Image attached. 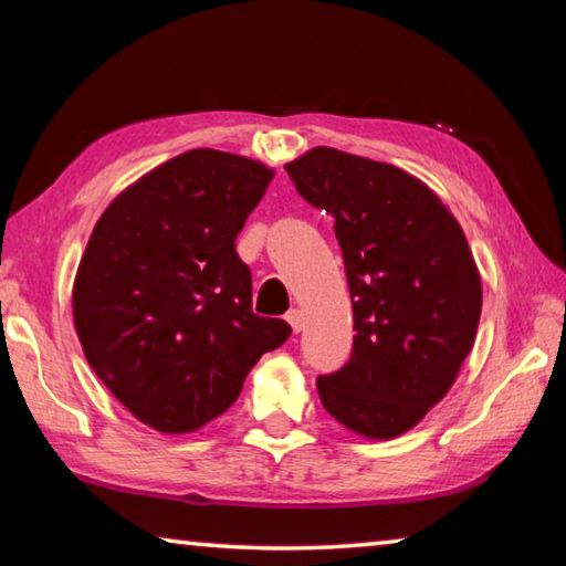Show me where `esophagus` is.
<instances>
[{"label":"esophagus","instance_id":"1","mask_svg":"<svg viewBox=\"0 0 566 566\" xmlns=\"http://www.w3.org/2000/svg\"><path fill=\"white\" fill-rule=\"evenodd\" d=\"M284 319L290 322V327H292L294 334H300L304 329V314L300 310H290V312H286Z\"/></svg>","mask_w":566,"mask_h":566}]
</instances>
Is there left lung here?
I'll return each mask as SVG.
<instances>
[{"label":"left lung","mask_w":566,"mask_h":566,"mask_svg":"<svg viewBox=\"0 0 566 566\" xmlns=\"http://www.w3.org/2000/svg\"><path fill=\"white\" fill-rule=\"evenodd\" d=\"M284 169L334 217L352 294V359L317 379L322 405L354 434L395 439L447 397L474 347L472 249L442 199L395 165L314 147Z\"/></svg>","instance_id":"obj_1"}]
</instances>
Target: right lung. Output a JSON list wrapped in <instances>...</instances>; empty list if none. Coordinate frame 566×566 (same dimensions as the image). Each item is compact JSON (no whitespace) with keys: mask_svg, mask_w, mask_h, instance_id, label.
I'll return each mask as SVG.
<instances>
[{"mask_svg":"<svg viewBox=\"0 0 566 566\" xmlns=\"http://www.w3.org/2000/svg\"><path fill=\"white\" fill-rule=\"evenodd\" d=\"M272 177L256 159L189 149L119 191L92 229L72 286L76 337L104 387L157 432L224 415L292 334L252 312L234 249Z\"/></svg>","mask_w":566,"mask_h":566,"instance_id":"add662e5","label":"right lung"}]
</instances>
